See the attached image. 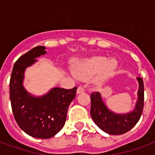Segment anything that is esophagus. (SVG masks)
Returning <instances> with one entry per match:
<instances>
[{"label":"esophagus","mask_w":155,"mask_h":155,"mask_svg":"<svg viewBox=\"0 0 155 155\" xmlns=\"http://www.w3.org/2000/svg\"><path fill=\"white\" fill-rule=\"evenodd\" d=\"M83 92H85V89H84V87H82V86H79L77 88V94H81V93H83Z\"/></svg>","instance_id":"34e87169"}]
</instances>
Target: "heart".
Segmentation results:
<instances>
[{"instance_id": "b5f03b06", "label": "heart", "mask_w": 155, "mask_h": 155, "mask_svg": "<svg viewBox=\"0 0 155 155\" xmlns=\"http://www.w3.org/2000/svg\"><path fill=\"white\" fill-rule=\"evenodd\" d=\"M117 69L116 59H108L104 56H95L78 62L74 67V73L82 80L91 79L97 75V82L103 84L113 77Z\"/></svg>"}]
</instances>
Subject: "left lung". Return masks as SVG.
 <instances>
[{
    "instance_id": "obj_1",
    "label": "left lung",
    "mask_w": 155,
    "mask_h": 155,
    "mask_svg": "<svg viewBox=\"0 0 155 155\" xmlns=\"http://www.w3.org/2000/svg\"><path fill=\"white\" fill-rule=\"evenodd\" d=\"M137 80L139 85L137 100L135 108L129 113H114L107 108L99 92L91 94V116L96 125L104 132L110 135H121L138 122L143 110L144 86L142 78L137 77Z\"/></svg>"
}]
</instances>
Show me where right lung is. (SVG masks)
<instances>
[{
    "instance_id": "right-lung-1",
    "label": "right lung",
    "mask_w": 155,
    "mask_h": 155,
    "mask_svg": "<svg viewBox=\"0 0 155 155\" xmlns=\"http://www.w3.org/2000/svg\"><path fill=\"white\" fill-rule=\"evenodd\" d=\"M46 47L38 46L21 56L14 64L10 79V101L16 122L22 130L36 138H51L64 127L69 104L77 87H54L41 97L29 94L23 86L25 71L46 54Z\"/></svg>"
}]
</instances>
